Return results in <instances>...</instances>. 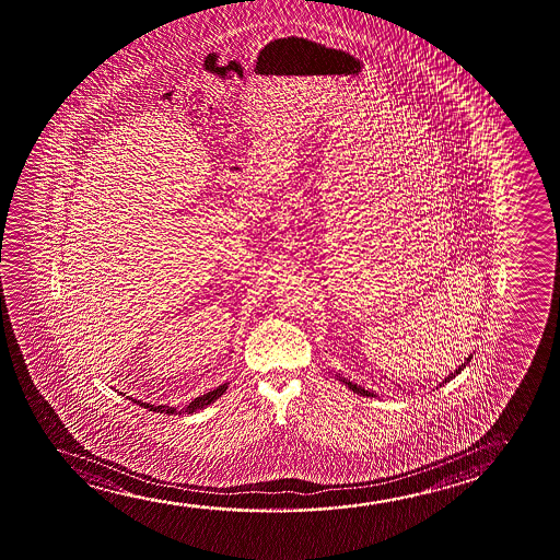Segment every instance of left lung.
<instances>
[{
    "instance_id": "1",
    "label": "left lung",
    "mask_w": 560,
    "mask_h": 560,
    "mask_svg": "<svg viewBox=\"0 0 560 560\" xmlns=\"http://www.w3.org/2000/svg\"><path fill=\"white\" fill-rule=\"evenodd\" d=\"M470 359H472V354H470V357L466 359L465 363L458 366L457 371L451 372L450 376L443 380L442 384H440V387H442L443 384H447V382H451V380L455 378V376H457V374H460V372L465 371L466 364L470 363ZM336 378H338L339 382H341V384H346V387H349V389H351L353 394L363 395V397H378V395L374 394V392H371V389H364L363 386H357V384H353V382H349V380L347 378H341L339 374H336Z\"/></svg>"
}]
</instances>
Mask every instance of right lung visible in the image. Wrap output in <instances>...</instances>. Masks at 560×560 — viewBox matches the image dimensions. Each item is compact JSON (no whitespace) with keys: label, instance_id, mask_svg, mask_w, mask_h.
<instances>
[{"label":"right lung","instance_id":"right-lung-1","mask_svg":"<svg viewBox=\"0 0 560 560\" xmlns=\"http://www.w3.org/2000/svg\"><path fill=\"white\" fill-rule=\"evenodd\" d=\"M226 389H229V384H222V386L217 387L213 392L196 397L194 401L189 402L188 407H184L180 410L176 409V407H168V405H150V402L136 401L132 397H128V399H132L136 405H140L143 409L153 410V412H163V415H194L197 410L206 409L211 402L217 401L222 394H226Z\"/></svg>","mask_w":560,"mask_h":560}]
</instances>
